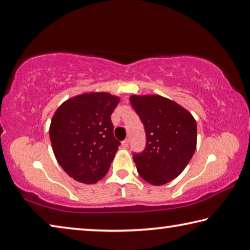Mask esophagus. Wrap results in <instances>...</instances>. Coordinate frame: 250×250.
<instances>
[{
	"mask_svg": "<svg viewBox=\"0 0 250 250\" xmlns=\"http://www.w3.org/2000/svg\"><path fill=\"white\" fill-rule=\"evenodd\" d=\"M129 143H130L129 139H125V141H122V146H124V147H128V146H129Z\"/></svg>",
	"mask_w": 250,
	"mask_h": 250,
	"instance_id": "esophagus-1",
	"label": "esophagus"
}]
</instances>
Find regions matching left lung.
<instances>
[{"label":"left lung","instance_id":"left-lung-1","mask_svg":"<svg viewBox=\"0 0 250 250\" xmlns=\"http://www.w3.org/2000/svg\"><path fill=\"white\" fill-rule=\"evenodd\" d=\"M146 131V147L133 153L139 174L152 185L179 176L196 149V121L188 110L161 96H131Z\"/></svg>","mask_w":250,"mask_h":250}]
</instances>
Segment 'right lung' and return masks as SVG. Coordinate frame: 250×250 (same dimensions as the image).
<instances>
[{"mask_svg": "<svg viewBox=\"0 0 250 250\" xmlns=\"http://www.w3.org/2000/svg\"><path fill=\"white\" fill-rule=\"evenodd\" d=\"M119 98L91 92L65 101L53 116L49 137L59 166L74 180L94 184L107 174L120 142L111 113Z\"/></svg>", "mask_w": 250, "mask_h": 250, "instance_id": "1", "label": "right lung"}]
</instances>
